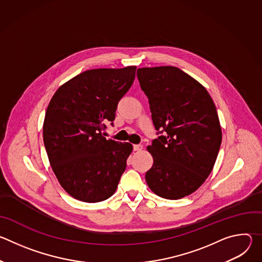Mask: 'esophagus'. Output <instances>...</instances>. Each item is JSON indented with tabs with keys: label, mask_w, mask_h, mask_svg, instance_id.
<instances>
[{
	"label": "esophagus",
	"mask_w": 262,
	"mask_h": 262,
	"mask_svg": "<svg viewBox=\"0 0 262 262\" xmlns=\"http://www.w3.org/2000/svg\"><path fill=\"white\" fill-rule=\"evenodd\" d=\"M143 149V146L141 145V144H136V145H134V150L135 151H141Z\"/></svg>",
	"instance_id": "34e87169"
}]
</instances>
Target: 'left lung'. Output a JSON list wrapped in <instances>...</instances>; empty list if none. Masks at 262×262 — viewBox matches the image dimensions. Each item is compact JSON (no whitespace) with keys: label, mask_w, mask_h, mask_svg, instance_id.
Returning <instances> with one entry per match:
<instances>
[{"label":"left lung","mask_w":262,"mask_h":262,"mask_svg":"<svg viewBox=\"0 0 262 262\" xmlns=\"http://www.w3.org/2000/svg\"><path fill=\"white\" fill-rule=\"evenodd\" d=\"M137 77L156 129L166 132L147 147L154 165L146 182L165 199L189 196L212 171L222 143L213 100L204 86L174 66L138 68Z\"/></svg>","instance_id":"1"}]
</instances>
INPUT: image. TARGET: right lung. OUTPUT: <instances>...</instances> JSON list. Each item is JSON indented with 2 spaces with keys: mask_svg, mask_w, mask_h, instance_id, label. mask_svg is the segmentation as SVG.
<instances>
[{
  "mask_svg": "<svg viewBox=\"0 0 262 262\" xmlns=\"http://www.w3.org/2000/svg\"><path fill=\"white\" fill-rule=\"evenodd\" d=\"M136 66L84 71L61 85L43 121V142L60 185L74 199L95 203L113 195L130 143L106 140L101 130L113 121L119 100L134 83Z\"/></svg>",
  "mask_w": 262,
  "mask_h": 262,
  "instance_id": "obj_1",
  "label": "right lung"
}]
</instances>
